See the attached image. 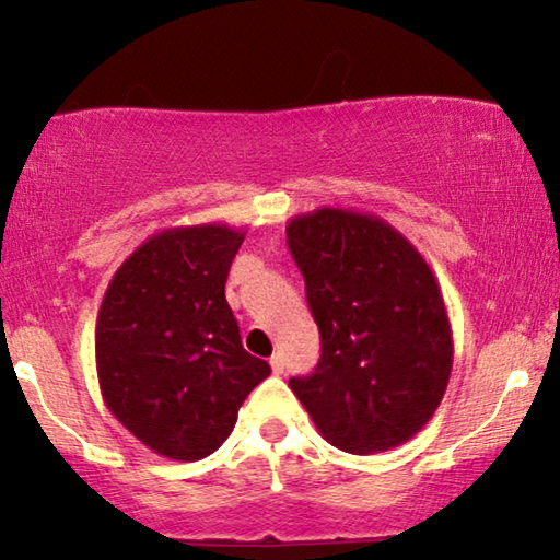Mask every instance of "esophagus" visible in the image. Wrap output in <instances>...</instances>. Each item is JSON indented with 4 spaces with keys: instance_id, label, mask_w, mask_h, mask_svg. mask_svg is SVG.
I'll use <instances>...</instances> for the list:
<instances>
[{
    "instance_id": "esophagus-1",
    "label": "esophagus",
    "mask_w": 560,
    "mask_h": 560,
    "mask_svg": "<svg viewBox=\"0 0 560 560\" xmlns=\"http://www.w3.org/2000/svg\"><path fill=\"white\" fill-rule=\"evenodd\" d=\"M270 366H272L275 374H282V372H285V359H282V354H272Z\"/></svg>"
}]
</instances>
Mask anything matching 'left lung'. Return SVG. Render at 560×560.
Listing matches in <instances>:
<instances>
[{
  "mask_svg": "<svg viewBox=\"0 0 560 560\" xmlns=\"http://www.w3.org/2000/svg\"><path fill=\"white\" fill-rule=\"evenodd\" d=\"M285 232L320 331L316 372L290 389L331 446H400L433 418L454 364L431 267L372 213L324 206L290 219Z\"/></svg>",
  "mask_w": 560,
  "mask_h": 560,
  "instance_id": "obj_1",
  "label": "left lung"
}]
</instances>
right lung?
Wrapping results in <instances>:
<instances>
[{
    "label": "right lung",
    "instance_id": "right-lung-1",
    "mask_svg": "<svg viewBox=\"0 0 560 560\" xmlns=\"http://www.w3.org/2000/svg\"><path fill=\"white\" fill-rule=\"evenodd\" d=\"M244 232L175 226L150 236L106 288L96 374L112 416L160 456L198 462L234 431L270 364L242 347L224 285Z\"/></svg>",
    "mask_w": 560,
    "mask_h": 560
}]
</instances>
